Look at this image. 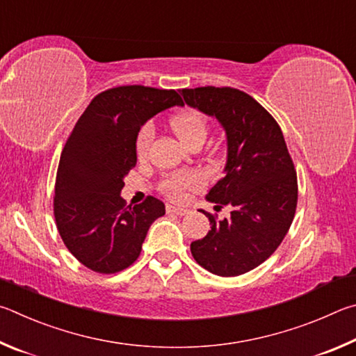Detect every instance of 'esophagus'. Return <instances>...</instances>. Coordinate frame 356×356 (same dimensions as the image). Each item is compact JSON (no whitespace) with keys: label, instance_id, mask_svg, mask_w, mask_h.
I'll return each mask as SVG.
<instances>
[{"label":"esophagus","instance_id":"esophagus-1","mask_svg":"<svg viewBox=\"0 0 356 356\" xmlns=\"http://www.w3.org/2000/svg\"><path fill=\"white\" fill-rule=\"evenodd\" d=\"M167 213L177 214V216H186V214H189V209L178 208V207H172V204H167Z\"/></svg>","mask_w":356,"mask_h":356}]
</instances>
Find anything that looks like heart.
<instances>
[{"label":"heart","mask_w":356,"mask_h":356,"mask_svg":"<svg viewBox=\"0 0 356 356\" xmlns=\"http://www.w3.org/2000/svg\"><path fill=\"white\" fill-rule=\"evenodd\" d=\"M170 127L173 133L181 140L186 147L191 145L192 142L204 140L208 133V123L200 112L194 109H188L179 112L170 120ZM153 139V128L145 124L137 134L136 140V152L139 158H145L149 148V143ZM204 183V178L198 172H175L167 175L162 181V191L173 198V200H183L189 191H194Z\"/></svg>","instance_id":"1"}]
</instances>
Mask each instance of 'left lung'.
<instances>
[{
	"label": "left lung",
	"mask_w": 356,
	"mask_h": 356,
	"mask_svg": "<svg viewBox=\"0 0 356 356\" xmlns=\"http://www.w3.org/2000/svg\"><path fill=\"white\" fill-rule=\"evenodd\" d=\"M184 102L217 118L227 136L223 178L207 195L228 219H209L211 229L191 244L198 264L219 277L254 269L282 244L297 207V175L278 123L257 99L232 87L183 89ZM202 211V209H200Z\"/></svg>",
	"instance_id": "left-lung-1"
}]
</instances>
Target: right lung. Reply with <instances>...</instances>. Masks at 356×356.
<instances>
[{
  "instance_id": "obj_1",
  "label": "right lung",
  "mask_w": 356,
  "mask_h": 356,
  "mask_svg": "<svg viewBox=\"0 0 356 356\" xmlns=\"http://www.w3.org/2000/svg\"><path fill=\"white\" fill-rule=\"evenodd\" d=\"M183 106L175 90L122 86L98 93L62 149L54 217L65 247L81 264L115 273L139 258L148 228L165 214L154 197L127 207L124 177L136 165V140L147 120Z\"/></svg>"
}]
</instances>
